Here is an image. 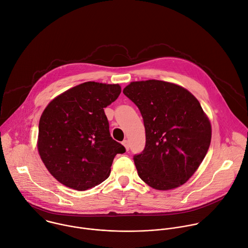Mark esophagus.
<instances>
[{"instance_id":"obj_1","label":"esophagus","mask_w":248,"mask_h":248,"mask_svg":"<svg viewBox=\"0 0 248 248\" xmlns=\"http://www.w3.org/2000/svg\"><path fill=\"white\" fill-rule=\"evenodd\" d=\"M122 144L125 146L126 150H129V141H128L127 140H124L122 141Z\"/></svg>"}]
</instances>
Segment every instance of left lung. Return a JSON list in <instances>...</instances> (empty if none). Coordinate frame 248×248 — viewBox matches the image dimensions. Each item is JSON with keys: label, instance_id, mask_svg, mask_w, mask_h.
I'll return each mask as SVG.
<instances>
[{"label": "left lung", "instance_id": "left-lung-1", "mask_svg": "<svg viewBox=\"0 0 248 248\" xmlns=\"http://www.w3.org/2000/svg\"><path fill=\"white\" fill-rule=\"evenodd\" d=\"M140 109L145 147L134 156L139 176L150 187L184 184L208 150L211 126L199 101L185 88L162 80L131 82L123 90Z\"/></svg>", "mask_w": 248, "mask_h": 248}]
</instances>
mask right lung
<instances>
[{
    "mask_svg": "<svg viewBox=\"0 0 248 248\" xmlns=\"http://www.w3.org/2000/svg\"><path fill=\"white\" fill-rule=\"evenodd\" d=\"M121 93L118 84L88 81L52 100L39 123L38 149L48 171L62 184L84 191L105 181L125 147L109 134L104 108Z\"/></svg>",
    "mask_w": 248,
    "mask_h": 248,
    "instance_id": "1",
    "label": "right lung"
}]
</instances>
